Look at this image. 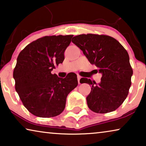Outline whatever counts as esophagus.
Listing matches in <instances>:
<instances>
[{"label":"esophagus","instance_id":"34e87169","mask_svg":"<svg viewBox=\"0 0 146 146\" xmlns=\"http://www.w3.org/2000/svg\"><path fill=\"white\" fill-rule=\"evenodd\" d=\"M77 78H78V84H80V80L81 79V76H78Z\"/></svg>","mask_w":146,"mask_h":146}]
</instances>
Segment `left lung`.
I'll list each match as a JSON object with an SVG mask.
<instances>
[{"instance_id": "obj_1", "label": "left lung", "mask_w": 146, "mask_h": 146, "mask_svg": "<svg viewBox=\"0 0 146 146\" xmlns=\"http://www.w3.org/2000/svg\"><path fill=\"white\" fill-rule=\"evenodd\" d=\"M72 42L102 74L98 84L90 79L82 78L80 80L92 86L86 97L88 106L99 113L115 110L126 98L131 84L133 70L126 50L117 40L107 35H80Z\"/></svg>"}]
</instances>
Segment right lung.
<instances>
[{"label": "right lung", "mask_w": 146, "mask_h": 146, "mask_svg": "<svg viewBox=\"0 0 146 146\" xmlns=\"http://www.w3.org/2000/svg\"><path fill=\"white\" fill-rule=\"evenodd\" d=\"M73 35L46 36L28 44L17 58L13 77L15 89L25 107L40 117L60 114L68 94L78 86L77 75L64 78L51 73L62 63Z\"/></svg>", "instance_id": "add662e5"}]
</instances>
